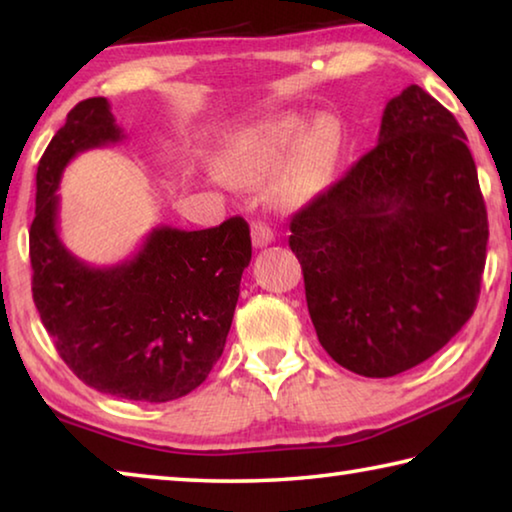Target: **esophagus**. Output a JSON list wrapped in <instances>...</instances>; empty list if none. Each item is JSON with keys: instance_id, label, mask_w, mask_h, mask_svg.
<instances>
[{"instance_id": "obj_1", "label": "esophagus", "mask_w": 512, "mask_h": 512, "mask_svg": "<svg viewBox=\"0 0 512 512\" xmlns=\"http://www.w3.org/2000/svg\"><path fill=\"white\" fill-rule=\"evenodd\" d=\"M250 232H253V244L257 248H264L273 241L271 225L264 223V221H253V225H250Z\"/></svg>"}]
</instances>
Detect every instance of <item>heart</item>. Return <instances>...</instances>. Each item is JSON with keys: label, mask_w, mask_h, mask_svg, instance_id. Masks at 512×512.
<instances>
[{"label": "heart", "mask_w": 512, "mask_h": 512, "mask_svg": "<svg viewBox=\"0 0 512 512\" xmlns=\"http://www.w3.org/2000/svg\"><path fill=\"white\" fill-rule=\"evenodd\" d=\"M336 128L318 121L307 128L300 115H277L239 128L219 155L223 176L237 183H253L275 171L294 153L275 178V196L282 203H305L323 189L336 155Z\"/></svg>", "instance_id": "b5f03b06"}]
</instances>
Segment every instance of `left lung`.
Returning a JSON list of instances; mask_svg holds the SVG:
<instances>
[{"mask_svg": "<svg viewBox=\"0 0 512 512\" xmlns=\"http://www.w3.org/2000/svg\"><path fill=\"white\" fill-rule=\"evenodd\" d=\"M452 112L409 85L379 140L291 219L318 341L339 366L393 377L433 357L476 309L488 212Z\"/></svg>", "mask_w": 512, "mask_h": 512, "instance_id": "8db88e82", "label": "left lung"}]
</instances>
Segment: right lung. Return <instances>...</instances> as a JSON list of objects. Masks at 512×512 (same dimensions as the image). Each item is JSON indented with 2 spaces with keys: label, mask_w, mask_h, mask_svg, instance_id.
<instances>
[{
  "label": "right lung",
  "mask_w": 512,
  "mask_h": 512,
  "mask_svg": "<svg viewBox=\"0 0 512 512\" xmlns=\"http://www.w3.org/2000/svg\"><path fill=\"white\" fill-rule=\"evenodd\" d=\"M124 140L110 103L69 110L38 164L29 230L33 302L69 370L94 391L135 402H171L201 386L219 361L250 264L241 216L207 230L153 228L126 262L94 268L58 237V194L69 160Z\"/></svg>",
  "instance_id": "right-lung-1"
}]
</instances>
